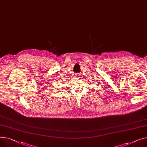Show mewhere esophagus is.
<instances>
[{"label":"esophagus","mask_w":147,"mask_h":147,"mask_svg":"<svg viewBox=\"0 0 147 147\" xmlns=\"http://www.w3.org/2000/svg\"><path fill=\"white\" fill-rule=\"evenodd\" d=\"M75 77L77 79H79L80 78V75L78 74H75Z\"/></svg>","instance_id":"34e87169"}]
</instances>
